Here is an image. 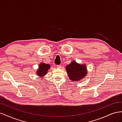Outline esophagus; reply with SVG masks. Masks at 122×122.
Returning a JSON list of instances; mask_svg holds the SVG:
<instances>
[{
    "label": "esophagus",
    "mask_w": 122,
    "mask_h": 122,
    "mask_svg": "<svg viewBox=\"0 0 122 122\" xmlns=\"http://www.w3.org/2000/svg\"><path fill=\"white\" fill-rule=\"evenodd\" d=\"M61 65H57V68H61Z\"/></svg>",
    "instance_id": "1"
}]
</instances>
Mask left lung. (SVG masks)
<instances>
[{
    "label": "left lung",
    "mask_w": 122,
    "mask_h": 122,
    "mask_svg": "<svg viewBox=\"0 0 122 122\" xmlns=\"http://www.w3.org/2000/svg\"><path fill=\"white\" fill-rule=\"evenodd\" d=\"M69 79L73 81H79L87 75L86 66L81 65L73 61L66 68Z\"/></svg>",
    "instance_id": "1"
}]
</instances>
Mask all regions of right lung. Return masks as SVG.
I'll use <instances>...</instances> for the list:
<instances>
[{
	"mask_svg": "<svg viewBox=\"0 0 122 122\" xmlns=\"http://www.w3.org/2000/svg\"><path fill=\"white\" fill-rule=\"evenodd\" d=\"M50 68V65L49 64H44L42 62V63L39 65V69L36 71V74H37L38 75H39V76L42 77L47 74V71H48Z\"/></svg>",
	"mask_w": 122,
	"mask_h": 122,
	"instance_id": "1",
	"label": "right lung"
}]
</instances>
